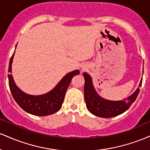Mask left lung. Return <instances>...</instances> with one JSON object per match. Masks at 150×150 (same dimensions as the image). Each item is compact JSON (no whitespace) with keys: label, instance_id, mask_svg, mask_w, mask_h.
<instances>
[{"label":"left lung","instance_id":"obj_1","mask_svg":"<svg viewBox=\"0 0 150 150\" xmlns=\"http://www.w3.org/2000/svg\"><path fill=\"white\" fill-rule=\"evenodd\" d=\"M83 75L85 80L84 93L86 106L89 112L101 118H112L126 111L135 101L140 92L139 87L142 85V81L140 80L137 89L127 99L111 101L104 99L98 94L93 85L92 77L88 73H84Z\"/></svg>","mask_w":150,"mask_h":150}]
</instances>
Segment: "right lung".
<instances>
[{
    "instance_id": "1",
    "label": "right lung",
    "mask_w": 150,
    "mask_h": 150,
    "mask_svg": "<svg viewBox=\"0 0 150 150\" xmlns=\"http://www.w3.org/2000/svg\"><path fill=\"white\" fill-rule=\"evenodd\" d=\"M14 55L15 52L10 60L8 68L10 74L8 75V81L10 92L17 104L26 112L34 116H49L59 111L72 78L75 75H78L80 70H75L67 73L50 92L41 95H31L24 92L19 88L13 80V75L10 74L12 73V63Z\"/></svg>"
}]
</instances>
